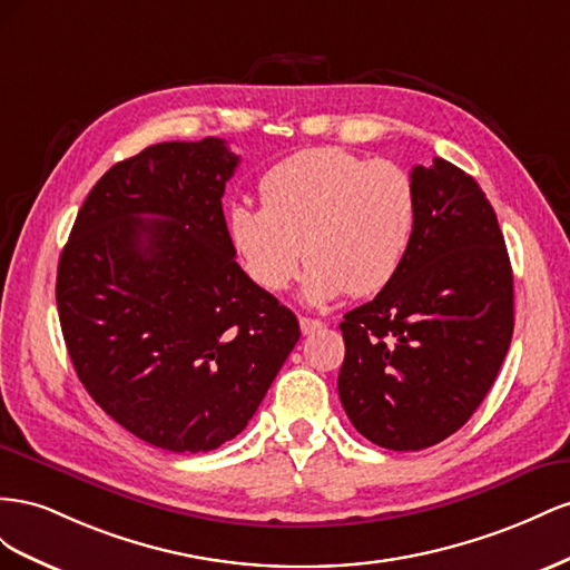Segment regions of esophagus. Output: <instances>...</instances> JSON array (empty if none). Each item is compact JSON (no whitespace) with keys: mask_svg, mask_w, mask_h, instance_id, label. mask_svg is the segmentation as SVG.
Here are the masks:
<instances>
[{"mask_svg":"<svg viewBox=\"0 0 570 570\" xmlns=\"http://www.w3.org/2000/svg\"><path fill=\"white\" fill-rule=\"evenodd\" d=\"M301 332L303 334H315L317 330H322V322L320 320H313V317H301Z\"/></svg>","mask_w":570,"mask_h":570,"instance_id":"esophagus-1","label":"esophagus"}]
</instances>
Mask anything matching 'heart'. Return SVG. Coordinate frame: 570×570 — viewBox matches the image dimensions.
<instances>
[{
	"label": "heart",
	"instance_id": "heart-1",
	"mask_svg": "<svg viewBox=\"0 0 570 570\" xmlns=\"http://www.w3.org/2000/svg\"><path fill=\"white\" fill-rule=\"evenodd\" d=\"M263 209L232 205L226 238L248 279L279 294L311 265V303L370 296L399 272L415 229L411 176L384 159L313 148L272 167L259 181Z\"/></svg>",
	"mask_w": 570,
	"mask_h": 570
}]
</instances>
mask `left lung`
I'll use <instances>...</instances> for the list:
<instances>
[{"label":"left lung","instance_id":"left-lung-1","mask_svg":"<svg viewBox=\"0 0 570 570\" xmlns=\"http://www.w3.org/2000/svg\"><path fill=\"white\" fill-rule=\"evenodd\" d=\"M417 213L394 279L338 324V399L372 444L420 451L461 430L513 336V274L490 200L434 157L413 167Z\"/></svg>","mask_w":570,"mask_h":570}]
</instances>
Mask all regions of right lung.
Wrapping results in <instances>:
<instances>
[{
	"label": "right lung",
	"instance_id": "obj_1",
	"mask_svg": "<svg viewBox=\"0 0 570 570\" xmlns=\"http://www.w3.org/2000/svg\"><path fill=\"white\" fill-rule=\"evenodd\" d=\"M219 138L157 142L114 165L78 209L57 307L78 380L142 442L174 453L229 442L301 338L226 238Z\"/></svg>",
	"mask_w": 570,
	"mask_h": 570
}]
</instances>
